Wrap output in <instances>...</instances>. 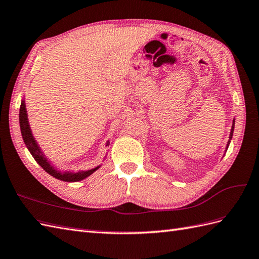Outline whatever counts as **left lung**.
I'll return each instance as SVG.
<instances>
[{"label":"left lung","instance_id":"left-lung-1","mask_svg":"<svg viewBox=\"0 0 259 259\" xmlns=\"http://www.w3.org/2000/svg\"><path fill=\"white\" fill-rule=\"evenodd\" d=\"M234 127H235V119H233V124H232V129H231V132H230V139H228V141H227V144H226V149H225V151H227V149H228V146H230V142H231V140H232V137H233V132H234Z\"/></svg>","mask_w":259,"mask_h":259}]
</instances>
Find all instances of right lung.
I'll return each instance as SVG.
<instances>
[{"label":"right lung","mask_w":259,"mask_h":259,"mask_svg":"<svg viewBox=\"0 0 259 259\" xmlns=\"http://www.w3.org/2000/svg\"><path fill=\"white\" fill-rule=\"evenodd\" d=\"M20 127H21V134H22L24 143H25L26 148L33 155L35 161L37 162V163L43 167L48 174H51V176L55 179L61 180V181H64V182H78L88 178L89 176H92L95 171H97L101 166V164H99L96 167H93V169L85 170V171H78V172L62 171L57 169V167L45 157V154L43 151H41L37 141L35 140L31 127H29L26 105H25V100L24 99H22L21 107H20ZM107 146H109V140L106 142V147Z\"/></svg>","instance_id":"1"}]
</instances>
